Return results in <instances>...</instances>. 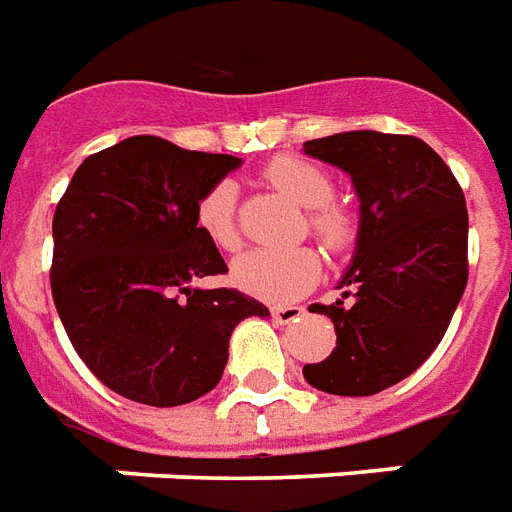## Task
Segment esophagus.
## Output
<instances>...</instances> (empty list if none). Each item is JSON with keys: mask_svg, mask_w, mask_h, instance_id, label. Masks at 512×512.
Segmentation results:
<instances>
[{"mask_svg": "<svg viewBox=\"0 0 512 512\" xmlns=\"http://www.w3.org/2000/svg\"><path fill=\"white\" fill-rule=\"evenodd\" d=\"M304 314H306L304 306H276V309H271V317H274L279 325L298 323V320H301Z\"/></svg>", "mask_w": 512, "mask_h": 512, "instance_id": "esophagus-1", "label": "esophagus"}]
</instances>
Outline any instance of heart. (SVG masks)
Here are the masks:
<instances>
[{"label":"heart","instance_id":"heart-1","mask_svg":"<svg viewBox=\"0 0 512 512\" xmlns=\"http://www.w3.org/2000/svg\"><path fill=\"white\" fill-rule=\"evenodd\" d=\"M263 179L285 198L306 208V222L314 236L331 252H339L355 236L352 219L342 208L331 206L333 181L317 165L298 157H276L263 170ZM195 222L200 233L219 252H233L241 244L236 222V187L230 181H217L195 203ZM323 260L312 246L293 249H249L233 263V279L244 293L263 298L268 304H287L320 279Z\"/></svg>","mask_w":512,"mask_h":512}]
</instances>
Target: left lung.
I'll list each match as a JSON object with an SVG mask.
<instances>
[{"label": "left lung", "mask_w": 512, "mask_h": 512, "mask_svg": "<svg viewBox=\"0 0 512 512\" xmlns=\"http://www.w3.org/2000/svg\"><path fill=\"white\" fill-rule=\"evenodd\" d=\"M309 157L347 170L361 198L347 301L312 304L336 347L304 377L317 391L372 396L410 377L448 331L467 287V200L429 143L355 130L306 140Z\"/></svg>", "instance_id": "left-lung-1"}]
</instances>
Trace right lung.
Listing matches in <instances>:
<instances>
[{"label":"right lung","mask_w":512,"mask_h":512,"mask_svg":"<svg viewBox=\"0 0 512 512\" xmlns=\"http://www.w3.org/2000/svg\"><path fill=\"white\" fill-rule=\"evenodd\" d=\"M238 165L135 135L86 157L56 203V312L89 372L124 399H200L222 380L233 328L268 314L233 287H192L227 271L195 203Z\"/></svg>","instance_id":"right-lung-1"}]
</instances>
